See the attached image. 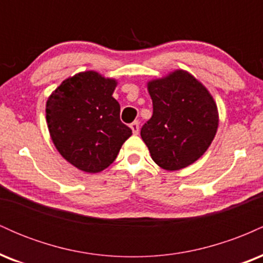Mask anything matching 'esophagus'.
<instances>
[{"label":"esophagus","mask_w":263,"mask_h":263,"mask_svg":"<svg viewBox=\"0 0 263 263\" xmlns=\"http://www.w3.org/2000/svg\"><path fill=\"white\" fill-rule=\"evenodd\" d=\"M129 127H131L132 132H134L135 135H137L138 131H140V123H138V121H135V122H132L131 125H129Z\"/></svg>","instance_id":"esophagus-1"}]
</instances>
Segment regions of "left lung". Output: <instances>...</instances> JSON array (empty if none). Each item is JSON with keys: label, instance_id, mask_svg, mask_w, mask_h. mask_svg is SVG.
Listing matches in <instances>:
<instances>
[{"label": "left lung", "instance_id": "obj_1", "mask_svg": "<svg viewBox=\"0 0 263 263\" xmlns=\"http://www.w3.org/2000/svg\"><path fill=\"white\" fill-rule=\"evenodd\" d=\"M152 117L141 137L159 167L178 171L204 155L215 137L218 108L205 87L189 73L177 70L148 83Z\"/></svg>", "mask_w": 263, "mask_h": 263}]
</instances>
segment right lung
<instances>
[{
    "mask_svg": "<svg viewBox=\"0 0 263 263\" xmlns=\"http://www.w3.org/2000/svg\"><path fill=\"white\" fill-rule=\"evenodd\" d=\"M115 87V80L85 71L63 81L48 99L45 117L53 143L80 171H104L132 135L120 120Z\"/></svg>",
    "mask_w": 263,
    "mask_h": 263,
    "instance_id": "add662e5",
    "label": "right lung"
}]
</instances>
